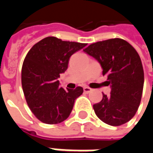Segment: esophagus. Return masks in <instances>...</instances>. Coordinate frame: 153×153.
<instances>
[{"mask_svg":"<svg viewBox=\"0 0 153 153\" xmlns=\"http://www.w3.org/2000/svg\"><path fill=\"white\" fill-rule=\"evenodd\" d=\"M83 90H84V92H85L86 94H88V93H90L93 89L90 88H88V87H84V88H83Z\"/></svg>","mask_w":153,"mask_h":153,"instance_id":"34e87169","label":"esophagus"}]
</instances>
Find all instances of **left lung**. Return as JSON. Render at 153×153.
<instances>
[{
	"label": "left lung",
	"instance_id": "left-lung-1",
	"mask_svg": "<svg viewBox=\"0 0 153 153\" xmlns=\"http://www.w3.org/2000/svg\"><path fill=\"white\" fill-rule=\"evenodd\" d=\"M84 52L97 60L107 75L111 95L103 94L94 105L95 114L111 126L126 123L138 110L144 85V71L138 53L128 42L109 39L89 45Z\"/></svg>",
	"mask_w": 153,
	"mask_h": 153
}]
</instances>
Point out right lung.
<instances>
[{
	"mask_svg": "<svg viewBox=\"0 0 153 153\" xmlns=\"http://www.w3.org/2000/svg\"><path fill=\"white\" fill-rule=\"evenodd\" d=\"M86 43L48 36L28 52L22 66V87L33 114L47 124L59 123L70 116L82 87L65 89L58 78L68 68L69 59Z\"/></svg>",
	"mask_w": 153,
	"mask_h": 153,
	"instance_id": "right-lung-1",
	"label": "right lung"
}]
</instances>
